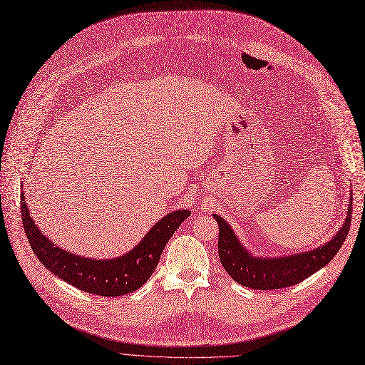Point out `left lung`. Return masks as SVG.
I'll return each mask as SVG.
<instances>
[{
  "label": "left lung",
  "mask_w": 365,
  "mask_h": 365,
  "mask_svg": "<svg viewBox=\"0 0 365 365\" xmlns=\"http://www.w3.org/2000/svg\"><path fill=\"white\" fill-rule=\"evenodd\" d=\"M352 200V198H351ZM352 202L348 217L334 238L317 250L278 259H256L248 255L234 235L232 229L217 215L219 223V259L223 269L238 284L255 290H277L296 285L327 264L340 250L351 227Z\"/></svg>",
  "instance_id": "left-lung-1"
}]
</instances>
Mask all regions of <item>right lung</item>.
<instances>
[{"instance_id": "1", "label": "right lung", "mask_w": 365, "mask_h": 365, "mask_svg": "<svg viewBox=\"0 0 365 365\" xmlns=\"http://www.w3.org/2000/svg\"><path fill=\"white\" fill-rule=\"evenodd\" d=\"M21 210L25 234L32 252L56 277L86 293L117 297L128 294L150 278L160 262L163 250L180 223L190 216L187 210H178L163 217L142 242L123 257L112 260H94L71 255L53 245L35 226L21 194Z\"/></svg>"}]
</instances>
